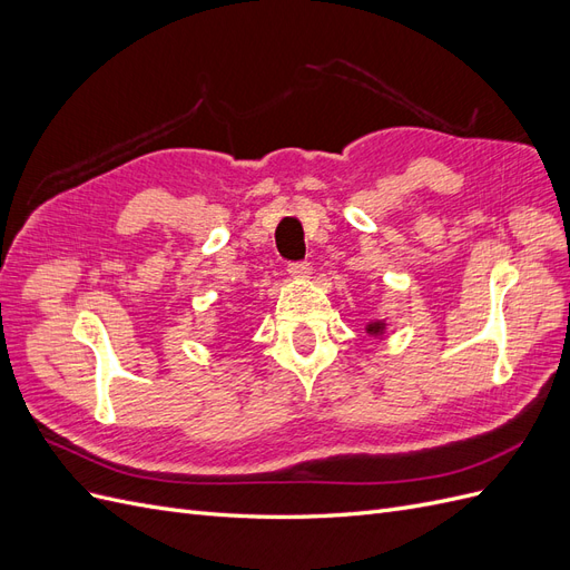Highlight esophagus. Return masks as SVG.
Masks as SVG:
<instances>
[{
  "mask_svg": "<svg viewBox=\"0 0 570 570\" xmlns=\"http://www.w3.org/2000/svg\"><path fill=\"white\" fill-rule=\"evenodd\" d=\"M287 273H289V278H295V281H306L308 275H312V266L304 264V262H299V264H289V266H287Z\"/></svg>",
  "mask_w": 570,
  "mask_h": 570,
  "instance_id": "esophagus-1",
  "label": "esophagus"
}]
</instances>
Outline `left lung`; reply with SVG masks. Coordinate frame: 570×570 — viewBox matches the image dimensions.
Returning <instances> with one entry per match:
<instances>
[{
    "mask_svg": "<svg viewBox=\"0 0 570 570\" xmlns=\"http://www.w3.org/2000/svg\"><path fill=\"white\" fill-rule=\"evenodd\" d=\"M387 331V323L385 321H368L366 323V335L373 340H383Z\"/></svg>",
    "mask_w": 570,
    "mask_h": 570,
    "instance_id": "1",
    "label": "left lung"
}]
</instances>
